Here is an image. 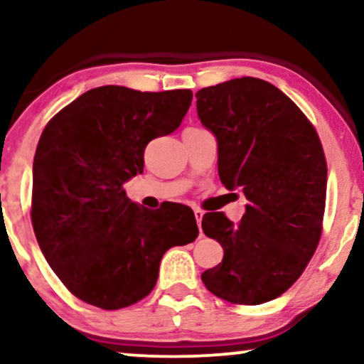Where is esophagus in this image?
Segmentation results:
<instances>
[{
    "label": "esophagus",
    "mask_w": 364,
    "mask_h": 364,
    "mask_svg": "<svg viewBox=\"0 0 364 364\" xmlns=\"http://www.w3.org/2000/svg\"><path fill=\"white\" fill-rule=\"evenodd\" d=\"M193 215H196L197 225H198V228H200V225H202V218H203V212L200 210V208H196V210H193Z\"/></svg>",
    "instance_id": "obj_1"
}]
</instances>
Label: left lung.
I'll return each mask as SVG.
<instances>
[{
    "label": "left lung",
    "mask_w": 364,
    "mask_h": 364,
    "mask_svg": "<svg viewBox=\"0 0 364 364\" xmlns=\"http://www.w3.org/2000/svg\"><path fill=\"white\" fill-rule=\"evenodd\" d=\"M196 97L198 119L217 139L222 183L248 200L238 225L222 212L203 215V233L220 243L223 260L202 282L237 305L275 300L300 278L321 237L328 171L320 137L263 79H232Z\"/></svg>",
    "instance_id": "obj_1"
}]
</instances>
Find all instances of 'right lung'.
Segmentation results:
<instances>
[{
  "label": "right lung",
  "instance_id": "obj_1",
  "mask_svg": "<svg viewBox=\"0 0 364 364\" xmlns=\"http://www.w3.org/2000/svg\"><path fill=\"white\" fill-rule=\"evenodd\" d=\"M191 89L84 92L44 127L33 164L31 222L44 258L89 305L119 310L156 287L168 248L198 235L192 208L139 207L122 186L144 171L152 139L181 126Z\"/></svg>",
  "mask_w": 364,
  "mask_h": 364
}]
</instances>
